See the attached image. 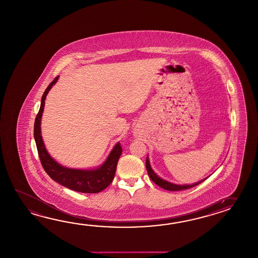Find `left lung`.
<instances>
[{"instance_id": "obj_1", "label": "left lung", "mask_w": 258, "mask_h": 258, "mask_svg": "<svg viewBox=\"0 0 258 258\" xmlns=\"http://www.w3.org/2000/svg\"><path fill=\"white\" fill-rule=\"evenodd\" d=\"M145 165H146V169H147V172H148L150 178H151L156 185H158L159 187L163 188V189H166V190L175 191V190H182V189H190V188H192V187H195L196 185L202 183L203 181L206 180V178H204V179H202L200 181H198V182H196V183L190 184V185H177V184H173L171 183V182L166 181V180L163 179V178H159V177L155 174V171L152 169L151 165H150L148 155H147V157H146V163H145Z\"/></svg>"}]
</instances>
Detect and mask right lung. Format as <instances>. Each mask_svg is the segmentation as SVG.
<instances>
[{
    "mask_svg": "<svg viewBox=\"0 0 258 258\" xmlns=\"http://www.w3.org/2000/svg\"><path fill=\"white\" fill-rule=\"evenodd\" d=\"M58 78L47 87L41 97L40 110L34 123V139L40 157V163L46 173L52 179L72 190L83 194H97L107 188L115 177L117 161L122 154L120 143H117L109 154L107 159L96 169H73L59 165L48 154L42 137L40 135V121L44 109L46 95L52 87L57 82Z\"/></svg>",
    "mask_w": 258,
    "mask_h": 258,
    "instance_id": "add662e5",
    "label": "right lung"
}]
</instances>
